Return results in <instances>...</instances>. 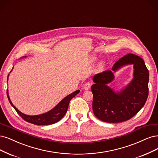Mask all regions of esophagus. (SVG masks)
Masks as SVG:
<instances>
[{
	"label": "esophagus",
	"mask_w": 158,
	"mask_h": 158,
	"mask_svg": "<svg viewBox=\"0 0 158 158\" xmlns=\"http://www.w3.org/2000/svg\"><path fill=\"white\" fill-rule=\"evenodd\" d=\"M83 88L85 90H88L91 88V82H89V81H87L85 82L83 86Z\"/></svg>",
	"instance_id": "esophagus-1"
}]
</instances>
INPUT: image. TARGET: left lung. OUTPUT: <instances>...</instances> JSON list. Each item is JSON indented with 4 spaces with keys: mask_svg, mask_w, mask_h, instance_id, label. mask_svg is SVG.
Masks as SVG:
<instances>
[{
    "mask_svg": "<svg viewBox=\"0 0 158 158\" xmlns=\"http://www.w3.org/2000/svg\"><path fill=\"white\" fill-rule=\"evenodd\" d=\"M127 64H134V78L120 93L116 94L106 84L110 82L114 75L110 70L96 74L91 85L93 94L92 108L95 116L108 123L127 121L133 117L144 105L148 96L149 72L143 59L132 53L122 57L112 66L116 71Z\"/></svg>",
    "mask_w": 158,
    "mask_h": 158,
    "instance_id": "1",
    "label": "left lung"
}]
</instances>
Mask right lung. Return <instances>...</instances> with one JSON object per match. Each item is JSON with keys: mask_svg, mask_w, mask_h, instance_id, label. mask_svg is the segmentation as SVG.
<instances>
[{"mask_svg": "<svg viewBox=\"0 0 158 158\" xmlns=\"http://www.w3.org/2000/svg\"><path fill=\"white\" fill-rule=\"evenodd\" d=\"M79 92L80 90H77L76 91L73 92V94L69 95L66 97H64V99L59 102L55 108H53L52 110L45 114H40V115L38 116H29L21 113L13 105L12 102H11L8 95V90L6 94L8 99L11 105L14 108L15 111L17 112V113L24 119L25 121L32 124L38 125V126H45V125H51L53 123H55L60 120V119L64 116V114H66L70 100H71L74 97L77 95Z\"/></svg>", "mask_w": 158, "mask_h": 158, "instance_id": "add662e5", "label": "right lung"}]
</instances>
